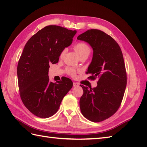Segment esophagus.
<instances>
[{
	"label": "esophagus",
	"mask_w": 147,
	"mask_h": 147,
	"mask_svg": "<svg viewBox=\"0 0 147 147\" xmlns=\"http://www.w3.org/2000/svg\"><path fill=\"white\" fill-rule=\"evenodd\" d=\"M79 84L76 82H73V86H78Z\"/></svg>",
	"instance_id": "obj_1"
}]
</instances>
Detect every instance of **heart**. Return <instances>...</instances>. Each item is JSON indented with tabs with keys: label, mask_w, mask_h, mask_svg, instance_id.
<instances>
[{
	"label": "heart",
	"mask_w": 147,
	"mask_h": 147,
	"mask_svg": "<svg viewBox=\"0 0 147 147\" xmlns=\"http://www.w3.org/2000/svg\"><path fill=\"white\" fill-rule=\"evenodd\" d=\"M74 51H76L77 54L79 55V57H84V56H86L88 57L90 54V52H91V49H90V46L87 44L86 43L84 42H78L75 43L74 45ZM65 53V50H63L61 53L60 57H62ZM67 73L70 75L71 76H75L76 74V71L73 67H69L67 69Z\"/></svg>",
	"instance_id": "heart-1"
}]
</instances>
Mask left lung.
Here are the masks:
<instances>
[{
    "mask_svg": "<svg viewBox=\"0 0 147 147\" xmlns=\"http://www.w3.org/2000/svg\"><path fill=\"white\" fill-rule=\"evenodd\" d=\"M77 39L92 47L93 58L86 73L92 75L89 79L98 78L95 88L80 85L83 90L81 112L87 119L98 123L114 115L123 100L127 83L123 53L115 40L101 30H88Z\"/></svg>",
    "mask_w": 147,
    "mask_h": 147,
    "instance_id": "1",
    "label": "left lung"
}]
</instances>
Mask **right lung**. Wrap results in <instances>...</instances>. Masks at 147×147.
Wrapping results in <instances>:
<instances>
[{
    "label": "right lung",
    "mask_w": 147,
    "mask_h": 147,
    "mask_svg": "<svg viewBox=\"0 0 147 147\" xmlns=\"http://www.w3.org/2000/svg\"><path fill=\"white\" fill-rule=\"evenodd\" d=\"M76 31L49 25L26 43L17 67L20 95L24 106L36 116L48 118L57 112L64 96L73 87L64 78L57 83L48 76L50 64L58 62L63 50L73 42Z\"/></svg>",
    "instance_id": "add662e5"
}]
</instances>
